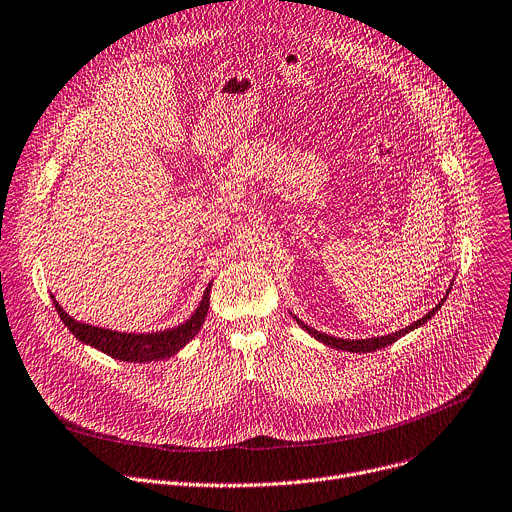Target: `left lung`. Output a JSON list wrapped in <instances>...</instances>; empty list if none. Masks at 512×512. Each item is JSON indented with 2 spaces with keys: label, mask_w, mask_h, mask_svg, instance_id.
I'll return each mask as SVG.
<instances>
[{
  "label": "left lung",
  "mask_w": 512,
  "mask_h": 512,
  "mask_svg": "<svg viewBox=\"0 0 512 512\" xmlns=\"http://www.w3.org/2000/svg\"><path fill=\"white\" fill-rule=\"evenodd\" d=\"M451 286H453V282H451ZM451 286H449V290H447V294H445V298H440V302L434 306V309L430 311V313H426L422 319H418L416 323H412V325H407L405 329H399V331H395V333H389V335H381V337H366V339H342V337H333V335H327V333H321V331H317V329H313V327H309V325H304L298 317H294L292 313V317H294V321L304 329V331H309V335H313L315 339H319L321 344H325V346H329V348H335V350H344V352H356V354H364V352H377V350H381V348H387V346H391L393 342H397L399 337H403L405 333H410V331H414V329H418V327H422L424 323H428L436 313H438V309L442 304H445V300H447V296H449V292H451Z\"/></svg>",
  "instance_id": "1"
}]
</instances>
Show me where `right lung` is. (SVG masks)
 I'll use <instances>...</instances> for the list:
<instances>
[{
	"label": "right lung",
	"instance_id": "1",
	"mask_svg": "<svg viewBox=\"0 0 512 512\" xmlns=\"http://www.w3.org/2000/svg\"><path fill=\"white\" fill-rule=\"evenodd\" d=\"M210 290H212V284H208L195 313L185 323L164 331H154V333H121V331H111V329L94 327L88 323H80L61 309V304L55 300V296L51 298L55 304V311L59 313L65 327L70 329L82 344L105 352L115 360L142 364V362L164 360V358L175 356L179 350H183L191 342V339L197 335V331L201 329L203 321H206V315L210 309Z\"/></svg>",
	"mask_w": 512,
	"mask_h": 512
}]
</instances>
